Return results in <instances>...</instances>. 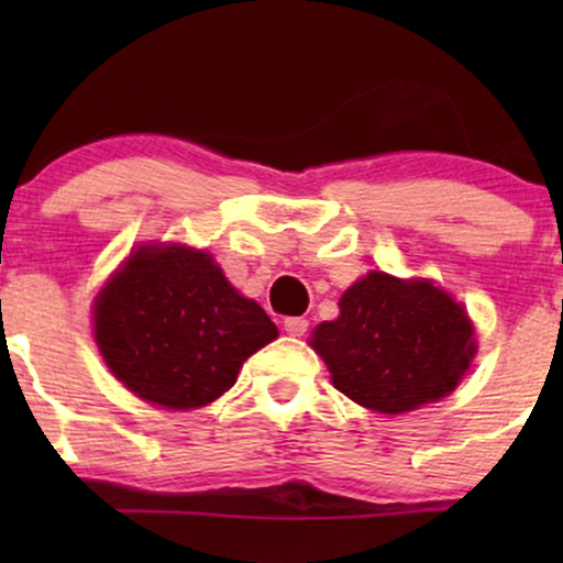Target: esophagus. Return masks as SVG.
<instances>
[{"mask_svg":"<svg viewBox=\"0 0 563 563\" xmlns=\"http://www.w3.org/2000/svg\"><path fill=\"white\" fill-rule=\"evenodd\" d=\"M307 325L309 322L303 318H288L286 322H283V328H286L288 335H303L307 333Z\"/></svg>","mask_w":563,"mask_h":563,"instance_id":"obj_1","label":"esophagus"}]
</instances>
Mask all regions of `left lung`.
Here are the masks:
<instances>
[{
  "label": "left lung",
  "mask_w": 563,
  "mask_h": 563,
  "mask_svg": "<svg viewBox=\"0 0 563 563\" xmlns=\"http://www.w3.org/2000/svg\"><path fill=\"white\" fill-rule=\"evenodd\" d=\"M341 314L312 331L339 391L367 410L399 416L461 384L476 354L463 303L431 280L367 273L344 290Z\"/></svg>",
  "instance_id": "obj_1"
}]
</instances>
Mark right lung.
I'll list each match as a JSON object with an SVG mask.
<instances>
[{
    "mask_svg": "<svg viewBox=\"0 0 563 563\" xmlns=\"http://www.w3.org/2000/svg\"><path fill=\"white\" fill-rule=\"evenodd\" d=\"M275 339V322L230 286L211 254L179 243L137 245L95 299L106 365L166 410L214 402Z\"/></svg>",
    "mask_w": 563,
    "mask_h": 563,
    "instance_id": "1",
    "label": "right lung"
}]
</instances>
